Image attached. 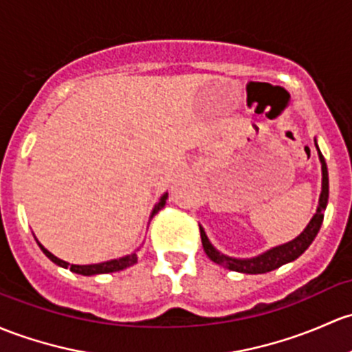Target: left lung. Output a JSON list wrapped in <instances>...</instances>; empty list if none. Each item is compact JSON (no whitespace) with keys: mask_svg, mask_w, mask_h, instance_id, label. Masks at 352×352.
Returning <instances> with one entry per match:
<instances>
[{"mask_svg":"<svg viewBox=\"0 0 352 352\" xmlns=\"http://www.w3.org/2000/svg\"><path fill=\"white\" fill-rule=\"evenodd\" d=\"M316 148H317V151H319V160H320V165H322V192H320L317 212L314 214V217L310 219V223L307 224V228L303 229L297 238L292 239V241L272 248V250L265 251L263 254H258V256H254V258H246V260H241V258H231V256H228V254L219 253V251H217L216 248L210 244L209 238H207V234L204 231V228H202V226H199V228H201L202 246H204V251H206L207 256H209L214 263L224 266V268L232 270V272L258 275V273L272 272V270L280 268V266L285 263H290V261L297 260L303 251H305L307 248L312 244L314 239H316L317 232H319L320 226H322L324 210H325V207H327V201H329L327 165H325L324 155L320 153L319 146H317V142H316Z\"/></svg>","mask_w":352,"mask_h":352,"instance_id":"1","label":"left lung"}]
</instances>
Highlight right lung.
I'll use <instances>...</instances> for the list:
<instances>
[{
  "label": "right lung",
  "instance_id": "1",
  "mask_svg": "<svg viewBox=\"0 0 352 352\" xmlns=\"http://www.w3.org/2000/svg\"><path fill=\"white\" fill-rule=\"evenodd\" d=\"M166 197H168V194H164L160 197V201H158V204L155 206L153 212H151L150 217H153L155 214L158 212V210L162 209V207L165 206L166 202ZM38 243V241H36ZM40 250L45 253V256L49 258V260L54 261L55 265L62 266V268H70V272L77 273V275H84V276H91V275H101V273H113V272H120V270H124L128 268V266H133L138 261V258H136V253H131V254H126V256L123 258H118V260H109V261H104V263H96V265H70L67 261L60 260V258H57L55 254H52L49 250H45V248L42 246V244L38 243Z\"/></svg>",
  "mask_w": 352,
  "mask_h": 352
}]
</instances>
